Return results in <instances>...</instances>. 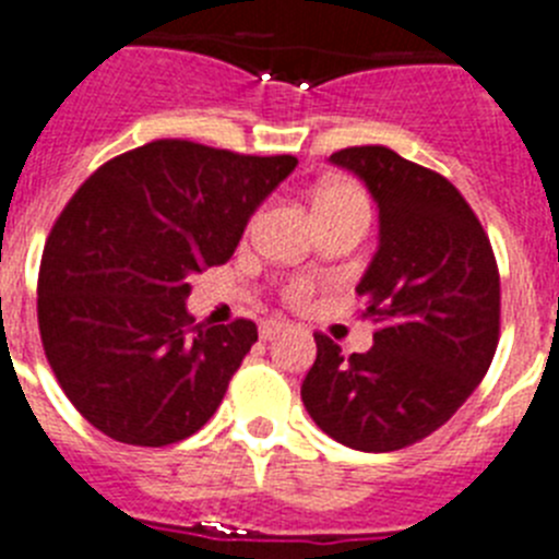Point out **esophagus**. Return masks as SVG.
Listing matches in <instances>:
<instances>
[{
  "label": "esophagus",
  "mask_w": 559,
  "mask_h": 559,
  "mask_svg": "<svg viewBox=\"0 0 559 559\" xmlns=\"http://www.w3.org/2000/svg\"><path fill=\"white\" fill-rule=\"evenodd\" d=\"M284 329H286L284 320H278V317H270V320H264V323L259 325V334H261V340H273V336H278Z\"/></svg>",
  "instance_id": "1"
}]
</instances>
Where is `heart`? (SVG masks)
<instances>
[{
    "mask_svg": "<svg viewBox=\"0 0 559 559\" xmlns=\"http://www.w3.org/2000/svg\"><path fill=\"white\" fill-rule=\"evenodd\" d=\"M334 205H367L365 194L359 186L354 183H329L323 192L317 194V211L320 209H334ZM314 295V284L309 278H292L284 286V298L292 306H306Z\"/></svg>",
    "mask_w": 559,
    "mask_h": 559,
    "instance_id": "1",
    "label": "heart"
}]
</instances>
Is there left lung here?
<instances>
[{
  "label": "left lung",
  "instance_id": "obj_1",
  "mask_svg": "<svg viewBox=\"0 0 559 559\" xmlns=\"http://www.w3.org/2000/svg\"><path fill=\"white\" fill-rule=\"evenodd\" d=\"M331 160L379 203V253L356 286L376 345L342 356L317 331L300 399L336 442L384 454L449 424L485 379L501 334L499 264L474 209L440 173L381 144Z\"/></svg>",
  "mask_w": 559,
  "mask_h": 559
}]
</instances>
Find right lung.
Segmentation results:
<instances>
[{"label":"right lung","mask_w":559,"mask_h":559,"mask_svg":"<svg viewBox=\"0 0 559 559\" xmlns=\"http://www.w3.org/2000/svg\"><path fill=\"white\" fill-rule=\"evenodd\" d=\"M295 164L158 139L105 160L60 211L38 270V331L94 429L160 449L209 424L259 331L245 317L194 325L186 281L234 255Z\"/></svg>","instance_id":"1"}]
</instances>
